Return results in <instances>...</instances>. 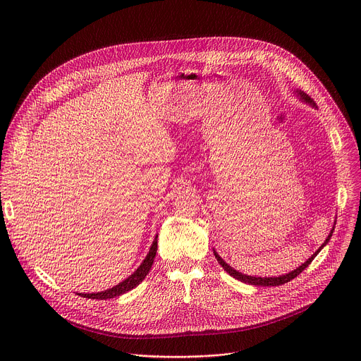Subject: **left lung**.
I'll use <instances>...</instances> for the list:
<instances>
[{"label":"left lung","instance_id":"left-lung-1","mask_svg":"<svg viewBox=\"0 0 361 361\" xmlns=\"http://www.w3.org/2000/svg\"><path fill=\"white\" fill-rule=\"evenodd\" d=\"M300 97H301V99H304L305 102H308V104H312V106H316V102H314V99L313 98H310L308 97L304 91H301V90H297L295 91ZM334 230V228H333ZM333 230H331V233H330V235L326 238V241H324V244L310 257V259H308L304 264H301L298 269H295L294 271H291V273H288V274H286V276H280V277H251V276H245V274H241V273H238V271H235L234 269H231L223 259L221 257L214 251V255H216V259H217V262L220 263V266L230 274V276H233L234 279H237V280H240V281H243V283H247V284H251V286H259V287H273V286H281V284H286V283H288L290 280H293V279H295L300 273H302L307 267H308V264H310L313 260H314V257L320 252V250L329 243V240L331 238V234H333Z\"/></svg>","mask_w":361,"mask_h":361}]
</instances>
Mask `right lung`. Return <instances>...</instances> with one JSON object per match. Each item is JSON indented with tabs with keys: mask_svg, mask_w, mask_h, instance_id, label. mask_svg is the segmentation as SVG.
<instances>
[{
	"mask_svg": "<svg viewBox=\"0 0 361 361\" xmlns=\"http://www.w3.org/2000/svg\"><path fill=\"white\" fill-rule=\"evenodd\" d=\"M156 252H157V237L156 240L152 241V245L145 257V260L142 262V264L128 277L126 279L123 283L117 284L116 287L113 288H109L106 291H101V293H91V294H80L81 297H85V298H95V300H109V298H114V297H118L130 290H133L134 287H137L144 279L145 276L148 274L152 263H154V257H156Z\"/></svg>",
	"mask_w": 361,
	"mask_h": 361,
	"instance_id": "right-lung-1",
	"label": "right lung"
}]
</instances>
